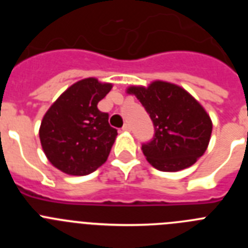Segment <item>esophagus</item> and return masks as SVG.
Wrapping results in <instances>:
<instances>
[{
	"label": "esophagus",
	"instance_id": "esophagus-1",
	"mask_svg": "<svg viewBox=\"0 0 248 248\" xmlns=\"http://www.w3.org/2000/svg\"><path fill=\"white\" fill-rule=\"evenodd\" d=\"M130 125L129 124H124V126H123V131H130Z\"/></svg>",
	"mask_w": 248,
	"mask_h": 248
}]
</instances>
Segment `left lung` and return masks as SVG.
<instances>
[{"instance_id": "obj_1", "label": "left lung", "mask_w": 248, "mask_h": 248, "mask_svg": "<svg viewBox=\"0 0 248 248\" xmlns=\"http://www.w3.org/2000/svg\"><path fill=\"white\" fill-rule=\"evenodd\" d=\"M154 124L150 143L141 146L150 165L160 171H180L194 165L210 143L212 122L202 105L180 85L154 80L148 87L130 85Z\"/></svg>"}]
</instances>
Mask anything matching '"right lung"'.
<instances>
[{"label": "right lung", "mask_w": 248, "mask_h": 248, "mask_svg": "<svg viewBox=\"0 0 248 248\" xmlns=\"http://www.w3.org/2000/svg\"><path fill=\"white\" fill-rule=\"evenodd\" d=\"M111 83L85 78L72 84L50 105L39 126L41 145L49 163L62 172L83 176L107 161L118 133L98 103Z\"/></svg>", "instance_id": "1"}]
</instances>
